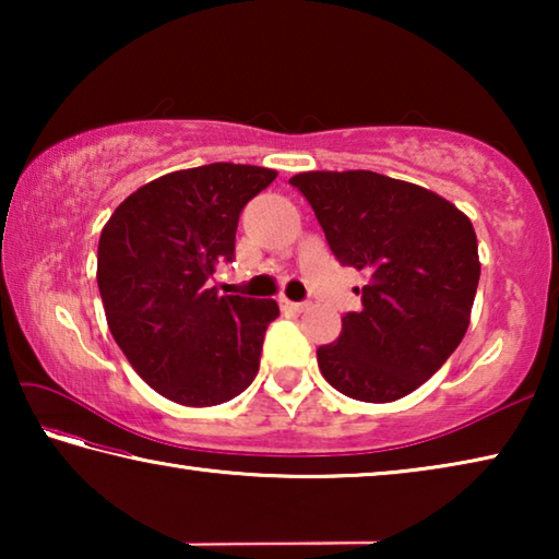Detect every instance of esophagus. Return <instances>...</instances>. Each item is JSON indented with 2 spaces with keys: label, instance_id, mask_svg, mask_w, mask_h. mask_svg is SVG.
I'll return each mask as SVG.
<instances>
[{
  "label": "esophagus",
  "instance_id": "obj_1",
  "mask_svg": "<svg viewBox=\"0 0 559 559\" xmlns=\"http://www.w3.org/2000/svg\"><path fill=\"white\" fill-rule=\"evenodd\" d=\"M310 302H296V300H288V298H281V308L283 310H293V313H302V310H308Z\"/></svg>",
  "mask_w": 559,
  "mask_h": 559
}]
</instances>
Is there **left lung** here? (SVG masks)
Segmentation results:
<instances>
[{
    "mask_svg": "<svg viewBox=\"0 0 559 559\" xmlns=\"http://www.w3.org/2000/svg\"><path fill=\"white\" fill-rule=\"evenodd\" d=\"M290 185L313 206L340 266L362 271V310L318 347L330 386L359 402L402 400L466 335L480 263L471 219L443 197L370 169L302 173Z\"/></svg>",
    "mask_w": 559,
    "mask_h": 559,
    "instance_id": "obj_1",
    "label": "left lung"
}]
</instances>
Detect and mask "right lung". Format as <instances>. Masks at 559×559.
<instances>
[{"mask_svg": "<svg viewBox=\"0 0 559 559\" xmlns=\"http://www.w3.org/2000/svg\"><path fill=\"white\" fill-rule=\"evenodd\" d=\"M273 179L253 165L179 169L132 192L103 226L98 290L110 335L167 400L229 402L259 372L278 302L219 296L206 281L234 261L239 214Z\"/></svg>", "mask_w": 559, "mask_h": 559, "instance_id": "right-lung-1", "label": "right lung"}]
</instances>
